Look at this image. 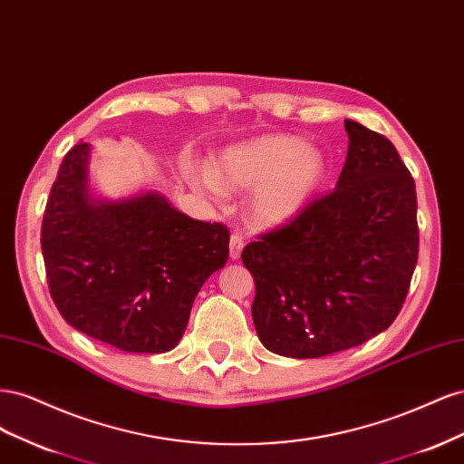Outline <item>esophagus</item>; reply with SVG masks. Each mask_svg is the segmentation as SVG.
Returning <instances> with one entry per match:
<instances>
[{
    "label": "esophagus",
    "instance_id": "obj_1",
    "mask_svg": "<svg viewBox=\"0 0 464 464\" xmlns=\"http://www.w3.org/2000/svg\"><path fill=\"white\" fill-rule=\"evenodd\" d=\"M242 249H244V237L240 234H232L230 236V259H237L242 256Z\"/></svg>",
    "mask_w": 464,
    "mask_h": 464
}]
</instances>
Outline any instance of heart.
Instances as JSON below:
<instances>
[{
    "instance_id": "b5f03b06",
    "label": "heart",
    "mask_w": 464,
    "mask_h": 464,
    "mask_svg": "<svg viewBox=\"0 0 464 464\" xmlns=\"http://www.w3.org/2000/svg\"><path fill=\"white\" fill-rule=\"evenodd\" d=\"M325 176V157L290 135H263L220 152L213 172L199 174L215 195L227 189L256 188L247 215L257 227H280L292 220L312 199Z\"/></svg>"
}]
</instances>
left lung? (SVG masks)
I'll return each mask as SVG.
<instances>
[{
	"mask_svg": "<svg viewBox=\"0 0 464 464\" xmlns=\"http://www.w3.org/2000/svg\"><path fill=\"white\" fill-rule=\"evenodd\" d=\"M348 152L331 193L242 251L266 350L321 358L358 346L399 315L418 261L416 188L382 133L344 120Z\"/></svg>",
	"mask_w": 464,
	"mask_h": 464,
	"instance_id": "left-lung-1",
	"label": "left lung"
}]
</instances>
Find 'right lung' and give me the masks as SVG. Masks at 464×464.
Returning a JSON list of instances; mask_svg holds the SVG:
<instances>
[{"instance_id":"add662e5","label":"right lung","mask_w":464,"mask_h":464,"mask_svg":"<svg viewBox=\"0 0 464 464\" xmlns=\"http://www.w3.org/2000/svg\"><path fill=\"white\" fill-rule=\"evenodd\" d=\"M89 143L69 150L42 220V256L62 317L92 339L135 354L172 350L195 296L228 259L230 232L193 220L157 191L94 199Z\"/></svg>"}]
</instances>
